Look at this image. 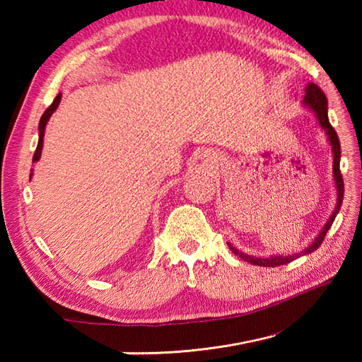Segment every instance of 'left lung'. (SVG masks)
<instances>
[{"label":"left lung","mask_w":362,"mask_h":362,"mask_svg":"<svg viewBox=\"0 0 362 362\" xmlns=\"http://www.w3.org/2000/svg\"><path fill=\"white\" fill-rule=\"evenodd\" d=\"M303 103L306 107H310L317 116V121H320V124L324 131H326L327 137H329V142L332 145V151H334V179H335V185H337V196H339V201H337V207L332 214V217H330L329 222L324 226V230L320 233V236L316 238L315 243L311 244L308 249H305L303 252H300L297 255H287V257H268V259H260V257H250L246 255L241 250H238L236 247H233L230 243L228 247L231 249V252H235V255L240 257V259L246 260L249 263H252V265H260V267H279V265H287V263H291L293 259H297L298 255H306V254H311L315 252V250L321 246L322 241H324V236H326V233L329 231L330 226H332L335 216L339 214L340 211V206H341V201H343V192H345V187H343V177L340 173V142H339V136H337V132L332 126H330L329 118H327V99L324 93L321 90L320 86H316L315 83H310L308 88H306V94H305V99Z\"/></svg>","instance_id":"obj_1"}]
</instances>
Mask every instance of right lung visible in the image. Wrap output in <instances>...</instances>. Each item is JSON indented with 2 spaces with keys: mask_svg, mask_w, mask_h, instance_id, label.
Segmentation results:
<instances>
[{
  "mask_svg": "<svg viewBox=\"0 0 362 362\" xmlns=\"http://www.w3.org/2000/svg\"><path fill=\"white\" fill-rule=\"evenodd\" d=\"M60 94H57V97L56 99H54V102L51 103V105H49L47 108H46V112L42 113V116H41V119H40V126H38V129H40V140H38V146H36V150H35V155H33V163H36L40 159V156H41V150H42V137H45V127H46V122H47V119L51 118V115L54 113V110H56L57 107H59V103H60Z\"/></svg>",
  "mask_w": 362,
  "mask_h": 362,
  "instance_id": "right-lung-1",
  "label": "right lung"
}]
</instances>
